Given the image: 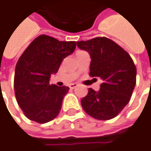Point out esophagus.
<instances>
[{
    "mask_svg": "<svg viewBox=\"0 0 151 151\" xmlns=\"http://www.w3.org/2000/svg\"><path fill=\"white\" fill-rule=\"evenodd\" d=\"M78 86V84H76V83H73V84H70V89H75L76 87H77Z\"/></svg>",
    "mask_w": 151,
    "mask_h": 151,
    "instance_id": "obj_1",
    "label": "esophagus"
}]
</instances>
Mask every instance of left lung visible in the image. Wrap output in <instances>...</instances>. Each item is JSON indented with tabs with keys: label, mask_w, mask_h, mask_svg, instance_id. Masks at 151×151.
Wrapping results in <instances>:
<instances>
[{
	"label": "left lung",
	"mask_w": 151,
	"mask_h": 151,
	"mask_svg": "<svg viewBox=\"0 0 151 151\" xmlns=\"http://www.w3.org/2000/svg\"><path fill=\"white\" fill-rule=\"evenodd\" d=\"M76 44L90 56L89 75L103 81L99 91L89 88L81 99L82 108L93 118L112 119L129 103L136 86L137 68L132 59L120 46L104 37Z\"/></svg>",
	"instance_id": "1"
}]
</instances>
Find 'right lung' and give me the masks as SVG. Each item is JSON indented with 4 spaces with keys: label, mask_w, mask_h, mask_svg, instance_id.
<instances>
[{
    "label": "right lung",
    "mask_w": 151,
    "mask_h": 151,
    "mask_svg": "<svg viewBox=\"0 0 151 151\" xmlns=\"http://www.w3.org/2000/svg\"><path fill=\"white\" fill-rule=\"evenodd\" d=\"M76 42H64L40 35L30 43L15 66L14 88L19 106L31 121L46 123L61 110L69 87L49 85L63 59L76 48Z\"/></svg>",
    "instance_id": "obj_1"
}]
</instances>
